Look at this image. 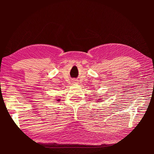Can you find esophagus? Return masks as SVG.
Masks as SVG:
<instances>
[{
    "label": "esophagus",
    "mask_w": 154,
    "mask_h": 154,
    "mask_svg": "<svg viewBox=\"0 0 154 154\" xmlns=\"http://www.w3.org/2000/svg\"><path fill=\"white\" fill-rule=\"evenodd\" d=\"M72 83H78V81H77V80H74L72 81Z\"/></svg>",
    "instance_id": "1"
}]
</instances>
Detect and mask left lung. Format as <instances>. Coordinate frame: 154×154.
Returning <instances> with one entry per match:
<instances>
[{
	"label": "left lung",
	"instance_id": "obj_1",
	"mask_svg": "<svg viewBox=\"0 0 154 154\" xmlns=\"http://www.w3.org/2000/svg\"><path fill=\"white\" fill-rule=\"evenodd\" d=\"M99 100H100V99H99ZM97 101H99V100H97Z\"/></svg>",
	"mask_w": 154,
	"mask_h": 154
}]
</instances>
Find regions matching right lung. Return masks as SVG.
I'll use <instances>...</instances> for the list:
<instances>
[{
	"label": "right lung",
	"mask_w": 154,
	"mask_h": 154,
	"mask_svg": "<svg viewBox=\"0 0 154 154\" xmlns=\"http://www.w3.org/2000/svg\"><path fill=\"white\" fill-rule=\"evenodd\" d=\"M58 100V101H60V100Z\"/></svg>",
	"instance_id": "obj_1"
}]
</instances>
